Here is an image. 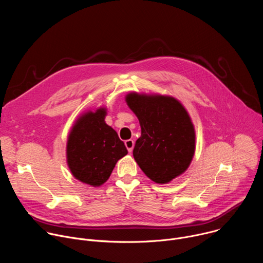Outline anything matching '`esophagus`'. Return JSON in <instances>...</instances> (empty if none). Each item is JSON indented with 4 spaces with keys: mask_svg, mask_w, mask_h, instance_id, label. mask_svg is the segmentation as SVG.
<instances>
[{
    "mask_svg": "<svg viewBox=\"0 0 263 263\" xmlns=\"http://www.w3.org/2000/svg\"><path fill=\"white\" fill-rule=\"evenodd\" d=\"M125 145L128 149V152L131 153L133 151V147H134V141L132 139H128V140L125 141Z\"/></svg>",
    "mask_w": 263,
    "mask_h": 263,
    "instance_id": "esophagus-1",
    "label": "esophagus"
}]
</instances>
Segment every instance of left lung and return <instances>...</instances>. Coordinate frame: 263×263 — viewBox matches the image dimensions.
Listing matches in <instances>:
<instances>
[{"label": "left lung", "instance_id": "obj_1", "mask_svg": "<svg viewBox=\"0 0 263 263\" xmlns=\"http://www.w3.org/2000/svg\"><path fill=\"white\" fill-rule=\"evenodd\" d=\"M126 102L141 128L133 149L141 171L159 184L183 174L195 154L196 134L182 104L172 97L136 92L129 93Z\"/></svg>", "mask_w": 263, "mask_h": 263}]
</instances>
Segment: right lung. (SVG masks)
I'll return each mask as SVG.
<instances>
[{"label":"right lung","mask_w":263,"mask_h":263,"mask_svg":"<svg viewBox=\"0 0 263 263\" xmlns=\"http://www.w3.org/2000/svg\"><path fill=\"white\" fill-rule=\"evenodd\" d=\"M105 108L83 115L67 139V164L72 176L95 187L105 183L118 160L128 154L118 133L105 123Z\"/></svg>","instance_id":"1"}]
</instances>
